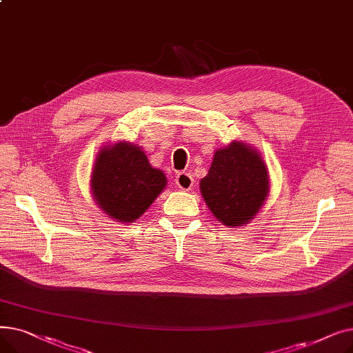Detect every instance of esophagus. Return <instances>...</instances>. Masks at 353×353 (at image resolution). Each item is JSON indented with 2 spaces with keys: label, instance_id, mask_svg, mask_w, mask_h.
<instances>
[{
  "label": "esophagus",
  "instance_id": "esophagus-1",
  "mask_svg": "<svg viewBox=\"0 0 353 353\" xmlns=\"http://www.w3.org/2000/svg\"><path fill=\"white\" fill-rule=\"evenodd\" d=\"M176 184L181 190H192L193 184H194V179L192 177L190 173L181 172L176 176Z\"/></svg>",
  "mask_w": 353,
  "mask_h": 353
}]
</instances>
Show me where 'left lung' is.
<instances>
[{
  "instance_id": "left-lung-1",
  "label": "left lung",
  "mask_w": 353,
  "mask_h": 353,
  "mask_svg": "<svg viewBox=\"0 0 353 353\" xmlns=\"http://www.w3.org/2000/svg\"><path fill=\"white\" fill-rule=\"evenodd\" d=\"M200 192L213 216L226 226H245L259 213L269 193L266 164L256 148L232 141L216 150Z\"/></svg>"
}]
</instances>
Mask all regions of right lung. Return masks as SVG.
<instances>
[{
    "instance_id": "add662e5",
    "label": "right lung",
    "mask_w": 353,
    "mask_h": 353,
    "mask_svg": "<svg viewBox=\"0 0 353 353\" xmlns=\"http://www.w3.org/2000/svg\"><path fill=\"white\" fill-rule=\"evenodd\" d=\"M161 170L139 145L120 141L101 148L91 174V192L100 209L121 223H133L164 190Z\"/></svg>"
}]
</instances>
